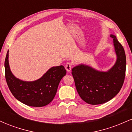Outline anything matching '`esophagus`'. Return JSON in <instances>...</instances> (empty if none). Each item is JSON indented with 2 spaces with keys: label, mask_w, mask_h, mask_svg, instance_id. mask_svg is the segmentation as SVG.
<instances>
[{
  "label": "esophagus",
  "mask_w": 132,
  "mask_h": 132,
  "mask_svg": "<svg viewBox=\"0 0 132 132\" xmlns=\"http://www.w3.org/2000/svg\"><path fill=\"white\" fill-rule=\"evenodd\" d=\"M72 64L71 63V62H68L65 65V68H66V71H68V72H70L71 70V68H72Z\"/></svg>",
  "instance_id": "1"
}]
</instances>
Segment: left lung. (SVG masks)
<instances>
[{"mask_svg":"<svg viewBox=\"0 0 132 132\" xmlns=\"http://www.w3.org/2000/svg\"><path fill=\"white\" fill-rule=\"evenodd\" d=\"M113 46L117 60L114 65L107 71H99L89 65L80 64L72 69L77 91L86 103L98 105L105 103L119 93L125 76L126 56L122 45L114 35Z\"/></svg>","mask_w":132,"mask_h":132,"instance_id":"obj_1","label":"left lung"}]
</instances>
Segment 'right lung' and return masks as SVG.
I'll return each mask as SVG.
<instances>
[{
	"label": "right lung",
	"mask_w": 132,
	"mask_h": 132,
	"mask_svg": "<svg viewBox=\"0 0 132 132\" xmlns=\"http://www.w3.org/2000/svg\"><path fill=\"white\" fill-rule=\"evenodd\" d=\"M5 79L9 88L13 96L20 102L31 107H43L49 104L56 94L61 79L66 75L63 66H54L38 79L24 81L16 78L10 70L9 51L5 60Z\"/></svg>",
	"instance_id": "1"
}]
</instances>
